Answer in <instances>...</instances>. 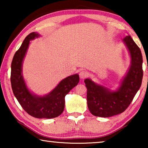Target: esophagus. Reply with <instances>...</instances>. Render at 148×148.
<instances>
[{
    "label": "esophagus",
    "mask_w": 148,
    "mask_h": 148,
    "mask_svg": "<svg viewBox=\"0 0 148 148\" xmlns=\"http://www.w3.org/2000/svg\"><path fill=\"white\" fill-rule=\"evenodd\" d=\"M87 72L86 71H80L79 73V76L80 77V78H82V79L85 78V77L87 76Z\"/></svg>",
    "instance_id": "1"
}]
</instances>
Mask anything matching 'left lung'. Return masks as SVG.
I'll list each match as a JSON object with an SVG mask.
<instances>
[{
	"mask_svg": "<svg viewBox=\"0 0 148 148\" xmlns=\"http://www.w3.org/2000/svg\"><path fill=\"white\" fill-rule=\"evenodd\" d=\"M131 55V66L116 91L85 79L87 106L95 116L108 117L123 112L131 104L142 84L143 77L142 56L138 46L130 35L123 40Z\"/></svg>",
	"mask_w": 148,
	"mask_h": 148,
	"instance_id": "1",
	"label": "left lung"
}]
</instances>
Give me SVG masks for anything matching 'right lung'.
Instances as JSON below:
<instances>
[{"instance_id":"obj_1","label":"right lung","mask_w":148,"mask_h":148,"mask_svg":"<svg viewBox=\"0 0 148 148\" xmlns=\"http://www.w3.org/2000/svg\"><path fill=\"white\" fill-rule=\"evenodd\" d=\"M39 36L34 32L30 33L15 53L11 65V85L14 95L27 113L36 118L51 119L58 117L62 113L64 108V97L77 86L79 77L77 74L66 77L49 94L43 97L31 92L23 79L22 64L30 40Z\"/></svg>"}]
</instances>
